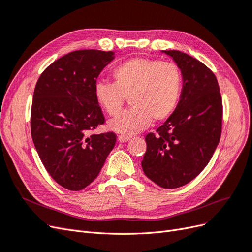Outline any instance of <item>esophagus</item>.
Returning <instances> with one entry per match:
<instances>
[{
    "label": "esophagus",
    "instance_id": "34e87169",
    "mask_svg": "<svg viewBox=\"0 0 252 252\" xmlns=\"http://www.w3.org/2000/svg\"><path fill=\"white\" fill-rule=\"evenodd\" d=\"M130 139H131V136L125 135V134H120V135L118 136V140H119V142H121V143H125V142L130 140Z\"/></svg>",
    "mask_w": 252,
    "mask_h": 252
}]
</instances>
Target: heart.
Wrapping results in <instances>:
<instances>
[{
    "label": "heart",
    "mask_w": 252,
    "mask_h": 252,
    "mask_svg": "<svg viewBox=\"0 0 252 252\" xmlns=\"http://www.w3.org/2000/svg\"><path fill=\"white\" fill-rule=\"evenodd\" d=\"M113 83L97 82L94 97L109 116H116L129 96L130 109L109 121V128L124 134L146 129L151 121L168 119L177 109L182 94V73L171 62L136 57L112 71Z\"/></svg>",
    "instance_id": "b5f03b06"
}]
</instances>
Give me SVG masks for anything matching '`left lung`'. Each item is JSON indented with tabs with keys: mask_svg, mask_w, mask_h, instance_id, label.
<instances>
[{
	"mask_svg": "<svg viewBox=\"0 0 252 252\" xmlns=\"http://www.w3.org/2000/svg\"><path fill=\"white\" fill-rule=\"evenodd\" d=\"M183 75L177 109L145 138L142 168L157 185L173 189L199 175L213 156L222 132L223 103L218 80L209 68L187 53L164 50Z\"/></svg>",
	"mask_w": 252,
	"mask_h": 252,
	"instance_id": "obj_1",
	"label": "left lung"
}]
</instances>
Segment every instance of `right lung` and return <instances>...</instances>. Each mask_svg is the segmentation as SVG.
<instances>
[{
  "label": "right lung",
  "instance_id": "right-lung-1",
  "mask_svg": "<svg viewBox=\"0 0 252 252\" xmlns=\"http://www.w3.org/2000/svg\"><path fill=\"white\" fill-rule=\"evenodd\" d=\"M114 52L75 50L40 75L32 106V136L45 169L59 185L79 191L100 173L116 145L114 132L88 134L105 123L94 97L98 74Z\"/></svg>",
  "mask_w": 252,
  "mask_h": 252
}]
</instances>
